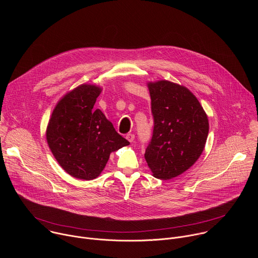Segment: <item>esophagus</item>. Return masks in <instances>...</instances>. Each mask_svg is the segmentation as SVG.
I'll use <instances>...</instances> for the list:
<instances>
[{
    "mask_svg": "<svg viewBox=\"0 0 258 258\" xmlns=\"http://www.w3.org/2000/svg\"><path fill=\"white\" fill-rule=\"evenodd\" d=\"M125 138H126V140H127L128 142L132 143V142H134V140H135V135H134V134H127Z\"/></svg>",
    "mask_w": 258,
    "mask_h": 258,
    "instance_id": "1",
    "label": "esophagus"
}]
</instances>
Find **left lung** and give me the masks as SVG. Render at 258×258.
Here are the masks:
<instances>
[{"instance_id":"1","label":"left lung","mask_w":258,"mask_h":258,"mask_svg":"<svg viewBox=\"0 0 258 258\" xmlns=\"http://www.w3.org/2000/svg\"><path fill=\"white\" fill-rule=\"evenodd\" d=\"M147 86L154 130L145 159L153 176L171 179L188 170L202 154L209 131L208 118L188 88L163 80Z\"/></svg>"}]
</instances>
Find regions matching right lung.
Instances as JSON below:
<instances>
[{"mask_svg":"<svg viewBox=\"0 0 258 258\" xmlns=\"http://www.w3.org/2000/svg\"><path fill=\"white\" fill-rule=\"evenodd\" d=\"M102 88L84 84L65 94L55 106L46 138L60 166L71 176L91 180L100 175L110 154L130 142L94 109Z\"/></svg>","mask_w":258,"mask_h":258,"instance_id":"1","label":"right lung"}]
</instances>
